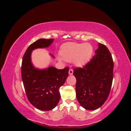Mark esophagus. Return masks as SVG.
<instances>
[{"instance_id": "34e87169", "label": "esophagus", "mask_w": 131, "mask_h": 131, "mask_svg": "<svg viewBox=\"0 0 131 131\" xmlns=\"http://www.w3.org/2000/svg\"><path fill=\"white\" fill-rule=\"evenodd\" d=\"M73 74V70L72 68H70L69 70V75H72Z\"/></svg>"}]
</instances>
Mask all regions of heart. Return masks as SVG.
<instances>
[{
    "label": "heart",
    "instance_id": "b5f03b06",
    "mask_svg": "<svg viewBox=\"0 0 131 131\" xmlns=\"http://www.w3.org/2000/svg\"><path fill=\"white\" fill-rule=\"evenodd\" d=\"M93 53V47L89 43L68 42L62 46V58L67 62L74 61L78 66L88 63Z\"/></svg>",
    "mask_w": 131,
    "mask_h": 131
}]
</instances>
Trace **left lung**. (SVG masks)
Returning <instances> with one entry per match:
<instances>
[{
	"mask_svg": "<svg viewBox=\"0 0 131 131\" xmlns=\"http://www.w3.org/2000/svg\"><path fill=\"white\" fill-rule=\"evenodd\" d=\"M91 61L83 68L74 69L77 98L85 109L96 110L108 98L113 79L114 62L109 50L102 43Z\"/></svg>",
	"mask_w": 131,
	"mask_h": 131,
	"instance_id": "obj_1",
	"label": "left lung"
}]
</instances>
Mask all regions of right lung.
I'll return each mask as SVG.
<instances>
[{"instance_id":"1","label":"right lung","mask_w":131,"mask_h":131,"mask_svg":"<svg viewBox=\"0 0 131 131\" xmlns=\"http://www.w3.org/2000/svg\"><path fill=\"white\" fill-rule=\"evenodd\" d=\"M53 40L40 39L31 43L26 51L22 62V79L28 100L34 107L42 111L52 110L56 106L61 98L59 88L68 77V67L63 69L53 67L39 69L31 62L33 50L49 47Z\"/></svg>"}]
</instances>
